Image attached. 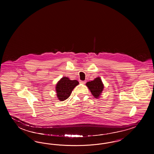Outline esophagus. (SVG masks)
I'll return each instance as SVG.
<instances>
[{
	"label": "esophagus",
	"instance_id": "esophagus-1",
	"mask_svg": "<svg viewBox=\"0 0 154 154\" xmlns=\"http://www.w3.org/2000/svg\"><path fill=\"white\" fill-rule=\"evenodd\" d=\"M80 82L81 83V84H85L86 81H80Z\"/></svg>",
	"mask_w": 154,
	"mask_h": 154
}]
</instances>
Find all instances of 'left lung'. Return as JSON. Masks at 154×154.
Wrapping results in <instances>:
<instances>
[{
  "mask_svg": "<svg viewBox=\"0 0 154 154\" xmlns=\"http://www.w3.org/2000/svg\"><path fill=\"white\" fill-rule=\"evenodd\" d=\"M86 85L91 91L92 95L95 96V98L99 97L101 95L104 88L102 81L100 77H97L94 80L88 82L86 84Z\"/></svg>",
  "mask_w": 154,
  "mask_h": 154,
  "instance_id": "8db88e82",
  "label": "left lung"
}]
</instances>
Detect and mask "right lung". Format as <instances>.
Wrapping results in <instances>:
<instances>
[{
    "instance_id": "right-lung-1",
    "label": "right lung",
    "mask_w": 154,
    "mask_h": 154,
    "mask_svg": "<svg viewBox=\"0 0 154 154\" xmlns=\"http://www.w3.org/2000/svg\"><path fill=\"white\" fill-rule=\"evenodd\" d=\"M79 84V81L75 80H70L66 77L62 78L56 86L57 95L59 100L63 101L67 99L70 96L73 89Z\"/></svg>"
}]
</instances>
